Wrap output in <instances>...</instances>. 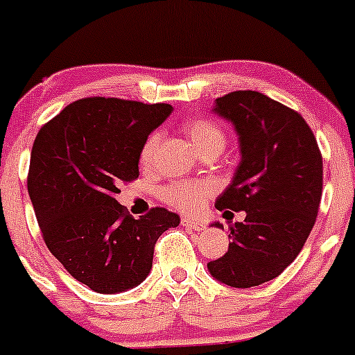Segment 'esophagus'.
<instances>
[{"label": "esophagus", "instance_id": "34e87169", "mask_svg": "<svg viewBox=\"0 0 355 355\" xmlns=\"http://www.w3.org/2000/svg\"><path fill=\"white\" fill-rule=\"evenodd\" d=\"M181 224L184 225V227H190L193 229V231H205L206 229V224L202 220H193V218H188V216H184V218H181Z\"/></svg>", "mask_w": 355, "mask_h": 355}]
</instances>
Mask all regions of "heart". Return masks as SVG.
<instances>
[{"label":"heart","instance_id":"b5f03b06","mask_svg":"<svg viewBox=\"0 0 355 355\" xmlns=\"http://www.w3.org/2000/svg\"><path fill=\"white\" fill-rule=\"evenodd\" d=\"M184 131L200 155L211 149H224L225 135L216 122L209 119H190L184 122ZM158 146V135L153 133L140 150V162L149 163ZM213 184L208 181H175L162 190L163 200L181 213H199L206 206Z\"/></svg>","mask_w":355,"mask_h":355}]
</instances>
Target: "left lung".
<instances>
[{
    "label": "left lung",
    "mask_w": 355,
    "mask_h": 355,
    "mask_svg": "<svg viewBox=\"0 0 355 355\" xmlns=\"http://www.w3.org/2000/svg\"><path fill=\"white\" fill-rule=\"evenodd\" d=\"M213 112L233 124L240 146V165L215 208L247 215L231 224L233 241L208 270L227 286H259L281 275L311 233L322 199V155L302 115L261 92L218 97Z\"/></svg>",
    "instance_id": "left-lung-1"
}]
</instances>
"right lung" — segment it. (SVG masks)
Instances as JSON below:
<instances>
[{"mask_svg":"<svg viewBox=\"0 0 355 355\" xmlns=\"http://www.w3.org/2000/svg\"><path fill=\"white\" fill-rule=\"evenodd\" d=\"M171 105L87 97L40 128L28 193L44 241L72 277L97 293L139 286L153 268L155 243L180 215L153 208L133 218L115 196L139 178L140 150Z\"/></svg>","mask_w":355,"mask_h":355,"instance_id":"obj_1","label":"right lung"}]
</instances>
